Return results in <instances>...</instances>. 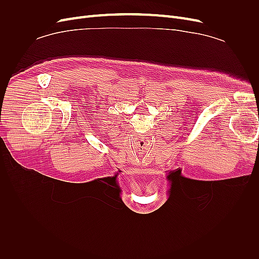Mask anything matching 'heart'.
<instances>
[{"instance_id":"obj_1","label":"heart","mask_w":259,"mask_h":259,"mask_svg":"<svg viewBox=\"0 0 259 259\" xmlns=\"http://www.w3.org/2000/svg\"><path fill=\"white\" fill-rule=\"evenodd\" d=\"M143 182H136V180H131L128 183V187L133 192H137L138 190H142V189H149L151 191H159L160 188H161V179L159 177H156L155 175H151V176H144L140 179Z\"/></svg>"}]
</instances>
